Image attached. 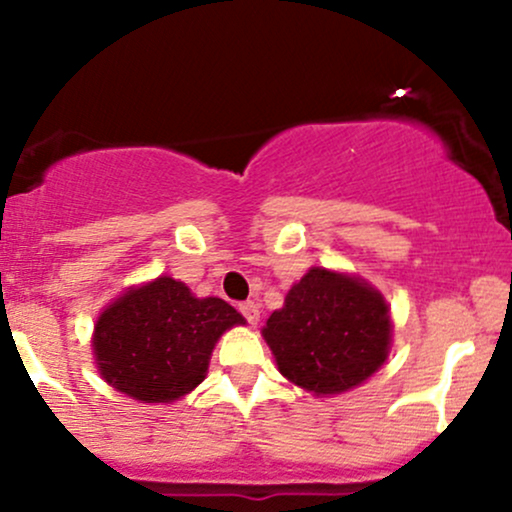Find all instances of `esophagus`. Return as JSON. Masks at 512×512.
Masks as SVG:
<instances>
[{
    "instance_id": "obj_1",
    "label": "esophagus",
    "mask_w": 512,
    "mask_h": 512,
    "mask_svg": "<svg viewBox=\"0 0 512 512\" xmlns=\"http://www.w3.org/2000/svg\"><path fill=\"white\" fill-rule=\"evenodd\" d=\"M238 310L243 313V317L250 322V325H257V322H260V308H257V303L245 301L238 305Z\"/></svg>"
}]
</instances>
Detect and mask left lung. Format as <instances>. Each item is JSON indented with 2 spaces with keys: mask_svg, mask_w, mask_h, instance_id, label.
I'll use <instances>...</instances> for the list:
<instances>
[{
  "mask_svg": "<svg viewBox=\"0 0 512 512\" xmlns=\"http://www.w3.org/2000/svg\"><path fill=\"white\" fill-rule=\"evenodd\" d=\"M284 378L315 395H339L385 363L392 320L383 293L358 276L310 267L262 330Z\"/></svg>",
  "mask_w": 512,
  "mask_h": 512,
  "instance_id": "8db88e82",
  "label": "left lung"
}]
</instances>
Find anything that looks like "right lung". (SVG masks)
<instances>
[{"label":"right lung","instance_id":"right-lung-1","mask_svg":"<svg viewBox=\"0 0 512 512\" xmlns=\"http://www.w3.org/2000/svg\"><path fill=\"white\" fill-rule=\"evenodd\" d=\"M245 317L221 298H197L158 276L103 310L93 354L103 380L139 402H175L207 378L214 344Z\"/></svg>","mask_w":512,"mask_h":512}]
</instances>
